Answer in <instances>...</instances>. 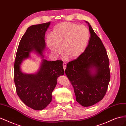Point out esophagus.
I'll list each match as a JSON object with an SVG mask.
<instances>
[{
  "label": "esophagus",
  "mask_w": 126,
  "mask_h": 126,
  "mask_svg": "<svg viewBox=\"0 0 126 126\" xmlns=\"http://www.w3.org/2000/svg\"><path fill=\"white\" fill-rule=\"evenodd\" d=\"M63 68L64 70L66 69V67H67V63H63Z\"/></svg>",
  "instance_id": "34e87169"
}]
</instances>
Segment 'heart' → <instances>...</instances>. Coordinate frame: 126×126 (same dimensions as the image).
<instances>
[{
    "mask_svg": "<svg viewBox=\"0 0 126 126\" xmlns=\"http://www.w3.org/2000/svg\"><path fill=\"white\" fill-rule=\"evenodd\" d=\"M89 37V30L86 26L63 22L54 28L46 44L52 54H60V48L63 47L64 56L70 59H75L86 50Z\"/></svg>",
    "mask_w": 126,
    "mask_h": 126,
    "instance_id": "obj_1",
    "label": "heart"
}]
</instances>
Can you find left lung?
I'll use <instances>...</instances> for the list:
<instances>
[{
  "instance_id": "obj_1",
  "label": "left lung",
  "mask_w": 126,
  "mask_h": 126,
  "mask_svg": "<svg viewBox=\"0 0 126 126\" xmlns=\"http://www.w3.org/2000/svg\"><path fill=\"white\" fill-rule=\"evenodd\" d=\"M89 44L83 54L68 63L65 73L74 89L76 100L83 107L101 100L110 79L109 62L101 39L88 22Z\"/></svg>"
}]
</instances>
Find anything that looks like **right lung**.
<instances>
[{
  "label": "right lung",
  "mask_w": 126,
  "mask_h": 126,
  "mask_svg": "<svg viewBox=\"0 0 126 126\" xmlns=\"http://www.w3.org/2000/svg\"><path fill=\"white\" fill-rule=\"evenodd\" d=\"M50 25L48 22L27 28L19 44L14 63V82L18 96L26 106L37 110L44 109L51 102L57 78L64 74L63 61L44 59L45 32ZM32 52L40 55L42 61L37 73L27 74L21 71L20 66Z\"/></svg>",
  "instance_id": "add662e5"
}]
</instances>
